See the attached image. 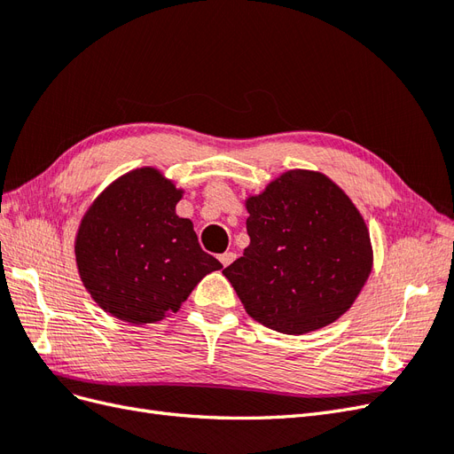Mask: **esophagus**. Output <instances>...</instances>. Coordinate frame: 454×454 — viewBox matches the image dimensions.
<instances>
[{
	"instance_id": "esophagus-1",
	"label": "esophagus",
	"mask_w": 454,
	"mask_h": 454,
	"mask_svg": "<svg viewBox=\"0 0 454 454\" xmlns=\"http://www.w3.org/2000/svg\"><path fill=\"white\" fill-rule=\"evenodd\" d=\"M235 257H237V254H232V252H225V254H222L219 255V261H222V265L223 267H229L232 261H235Z\"/></svg>"
}]
</instances>
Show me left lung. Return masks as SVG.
I'll list each match as a JSON object with an SVG mask.
<instances>
[{"mask_svg":"<svg viewBox=\"0 0 454 454\" xmlns=\"http://www.w3.org/2000/svg\"><path fill=\"white\" fill-rule=\"evenodd\" d=\"M250 246L223 269L252 318L303 335L335 322L371 272V242L350 199L318 172L290 170L246 202Z\"/></svg>","mask_w":454,"mask_h":454,"instance_id":"obj_1","label":"left lung"}]
</instances>
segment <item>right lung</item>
Segmentation results:
<instances>
[{
    "label": "right lung",
    "instance_id": "right-lung-1",
    "mask_svg": "<svg viewBox=\"0 0 454 454\" xmlns=\"http://www.w3.org/2000/svg\"><path fill=\"white\" fill-rule=\"evenodd\" d=\"M182 191L155 168H140L109 185L85 214L77 267L106 312L130 324L159 322L222 269L200 248L193 223L176 215Z\"/></svg>",
    "mask_w": 454,
    "mask_h": 454
}]
</instances>
